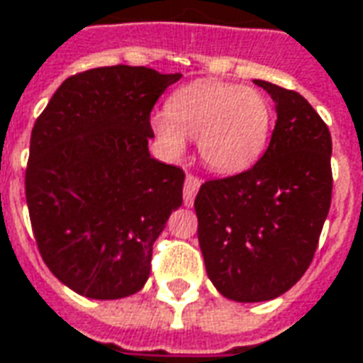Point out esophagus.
Returning a JSON list of instances; mask_svg holds the SVG:
<instances>
[{"label":"esophagus","mask_w":363,"mask_h":363,"mask_svg":"<svg viewBox=\"0 0 363 363\" xmlns=\"http://www.w3.org/2000/svg\"><path fill=\"white\" fill-rule=\"evenodd\" d=\"M200 189V179L194 174H186V181H184V192H182V199H184V206H192L194 204V196Z\"/></svg>","instance_id":"esophagus-1"}]
</instances>
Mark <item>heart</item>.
Here are the masks:
<instances>
[{"label": "heart", "instance_id": "obj_1", "mask_svg": "<svg viewBox=\"0 0 363 363\" xmlns=\"http://www.w3.org/2000/svg\"><path fill=\"white\" fill-rule=\"evenodd\" d=\"M273 108L255 88L199 80L179 88L167 111H157L151 128L159 145L181 157L186 139H199V155L216 173H242L257 163L269 141Z\"/></svg>", "mask_w": 363, "mask_h": 363}]
</instances>
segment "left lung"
Here are the masks:
<instances>
[{"instance_id": "1", "label": "left lung", "mask_w": 363, "mask_h": 363, "mask_svg": "<svg viewBox=\"0 0 363 363\" xmlns=\"http://www.w3.org/2000/svg\"><path fill=\"white\" fill-rule=\"evenodd\" d=\"M275 102L269 147L252 169L206 181L194 210L214 287L238 303L287 293L305 275L332 200V139L295 90L253 80Z\"/></svg>"}]
</instances>
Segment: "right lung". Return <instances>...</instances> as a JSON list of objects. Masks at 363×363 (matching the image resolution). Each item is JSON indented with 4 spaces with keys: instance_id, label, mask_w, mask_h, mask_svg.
<instances>
[{
    "instance_id": "add662e5",
    "label": "right lung",
    "mask_w": 363,
    "mask_h": 363,
    "mask_svg": "<svg viewBox=\"0 0 363 363\" xmlns=\"http://www.w3.org/2000/svg\"><path fill=\"white\" fill-rule=\"evenodd\" d=\"M182 74L102 67L67 78L31 131L25 196L40 257L78 295H135L182 204L184 173L149 153L151 110Z\"/></svg>"
}]
</instances>
